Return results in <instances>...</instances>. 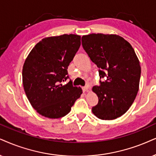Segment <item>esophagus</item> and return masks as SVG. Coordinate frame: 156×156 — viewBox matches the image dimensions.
<instances>
[{
    "label": "esophagus",
    "mask_w": 156,
    "mask_h": 156,
    "mask_svg": "<svg viewBox=\"0 0 156 156\" xmlns=\"http://www.w3.org/2000/svg\"><path fill=\"white\" fill-rule=\"evenodd\" d=\"M82 89H83V92H86L88 90V86H83V87H82Z\"/></svg>",
    "instance_id": "34e87169"
}]
</instances>
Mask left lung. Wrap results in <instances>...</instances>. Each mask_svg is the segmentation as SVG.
Returning <instances> with one entry per match:
<instances>
[{
  "label": "left lung",
  "mask_w": 156,
  "mask_h": 156,
  "mask_svg": "<svg viewBox=\"0 0 156 156\" xmlns=\"http://www.w3.org/2000/svg\"><path fill=\"white\" fill-rule=\"evenodd\" d=\"M82 45L99 70L100 86L92 88L98 96L92 112L98 119L112 120L123 115L135 101L139 90L141 68L135 50L117 34L84 35Z\"/></svg>",
  "instance_id": "obj_1"
}]
</instances>
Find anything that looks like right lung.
Listing matches in <instances>:
<instances>
[{
    "mask_svg": "<svg viewBox=\"0 0 156 156\" xmlns=\"http://www.w3.org/2000/svg\"><path fill=\"white\" fill-rule=\"evenodd\" d=\"M80 46V36L63 34L42 39L26 59L22 70L23 89L39 114L58 119L68 114L83 90L73 86L68 69Z\"/></svg>",
    "mask_w": 156,
    "mask_h": 156,
    "instance_id": "obj_1",
    "label": "right lung"
}]
</instances>
